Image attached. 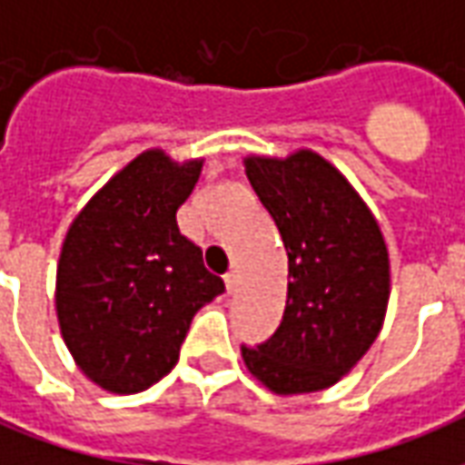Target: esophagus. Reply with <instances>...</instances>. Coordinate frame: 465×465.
<instances>
[{
	"label": "esophagus",
	"mask_w": 465,
	"mask_h": 465,
	"mask_svg": "<svg viewBox=\"0 0 465 465\" xmlns=\"http://www.w3.org/2000/svg\"><path fill=\"white\" fill-rule=\"evenodd\" d=\"M223 283H226V292L236 293V289H239V272L233 269V272L226 273V276H223Z\"/></svg>",
	"instance_id": "esophagus-1"
}]
</instances>
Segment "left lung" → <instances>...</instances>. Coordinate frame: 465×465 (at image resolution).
<instances>
[{
    "label": "left lung",
    "mask_w": 465,
    "mask_h": 465,
    "mask_svg": "<svg viewBox=\"0 0 465 465\" xmlns=\"http://www.w3.org/2000/svg\"><path fill=\"white\" fill-rule=\"evenodd\" d=\"M246 176L289 256L282 326L242 346L253 379L279 396L341 381L376 341L391 293L389 249L376 216L331 162L312 149L246 156Z\"/></svg>",
    "instance_id": "8db88e82"
}]
</instances>
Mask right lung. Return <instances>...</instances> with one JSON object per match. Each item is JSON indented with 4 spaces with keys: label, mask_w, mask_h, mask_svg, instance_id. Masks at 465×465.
<instances>
[{
    "label": "right lung",
    "mask_w": 465,
    "mask_h": 465,
    "mask_svg": "<svg viewBox=\"0 0 465 465\" xmlns=\"http://www.w3.org/2000/svg\"><path fill=\"white\" fill-rule=\"evenodd\" d=\"M203 159L146 149L86 202L62 243L59 331L86 379L139 393L179 361L193 313L223 293L176 223Z\"/></svg>",
    "instance_id": "add662e5"
}]
</instances>
